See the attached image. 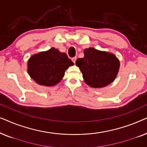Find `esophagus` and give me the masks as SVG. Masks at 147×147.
Returning a JSON list of instances; mask_svg holds the SVG:
<instances>
[{
    "label": "esophagus",
    "instance_id": "esophagus-1",
    "mask_svg": "<svg viewBox=\"0 0 147 147\" xmlns=\"http://www.w3.org/2000/svg\"><path fill=\"white\" fill-rule=\"evenodd\" d=\"M76 59H77V57H73V58H72V59H71L72 61H73L74 63H76Z\"/></svg>",
    "mask_w": 147,
    "mask_h": 147
}]
</instances>
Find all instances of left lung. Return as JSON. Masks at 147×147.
I'll list each match as a JSON object with an SVG mask.
<instances>
[{"instance_id":"1","label":"left lung","mask_w":147,"mask_h":147,"mask_svg":"<svg viewBox=\"0 0 147 147\" xmlns=\"http://www.w3.org/2000/svg\"><path fill=\"white\" fill-rule=\"evenodd\" d=\"M84 57L78 58L79 67L85 83L94 88H101L114 82L120 68V61L114 54L93 47L85 49Z\"/></svg>"}]
</instances>
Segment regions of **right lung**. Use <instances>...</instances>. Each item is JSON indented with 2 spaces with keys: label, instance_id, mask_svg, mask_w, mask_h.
<instances>
[{
  "label": "right lung",
  "instance_id": "add662e5",
  "mask_svg": "<svg viewBox=\"0 0 147 147\" xmlns=\"http://www.w3.org/2000/svg\"><path fill=\"white\" fill-rule=\"evenodd\" d=\"M73 65L65 53L53 47L31 56L27 62V72L39 85L54 86L61 82L65 71Z\"/></svg>",
  "mask_w": 147,
  "mask_h": 147
}]
</instances>
